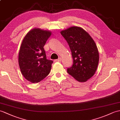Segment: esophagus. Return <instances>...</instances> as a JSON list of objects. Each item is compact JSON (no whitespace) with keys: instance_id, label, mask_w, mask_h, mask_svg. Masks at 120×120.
Returning a JSON list of instances; mask_svg holds the SVG:
<instances>
[{"instance_id":"obj_1","label":"esophagus","mask_w":120,"mask_h":120,"mask_svg":"<svg viewBox=\"0 0 120 120\" xmlns=\"http://www.w3.org/2000/svg\"><path fill=\"white\" fill-rule=\"evenodd\" d=\"M61 60H62V59H61V58H59L58 59H56L55 60V61H56V62H59V61H61Z\"/></svg>"}]
</instances>
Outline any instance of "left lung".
<instances>
[{"instance_id": "8db88e82", "label": "left lung", "mask_w": 120, "mask_h": 120, "mask_svg": "<svg viewBox=\"0 0 120 120\" xmlns=\"http://www.w3.org/2000/svg\"><path fill=\"white\" fill-rule=\"evenodd\" d=\"M60 33L68 44L73 59V65L67 71L78 81H87L94 75L99 63V54L95 42L80 27L72 26Z\"/></svg>"}]
</instances>
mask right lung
Returning <instances> with one entry per match:
<instances>
[{"label": "right lung", "mask_w": 120, "mask_h": 120, "mask_svg": "<svg viewBox=\"0 0 120 120\" xmlns=\"http://www.w3.org/2000/svg\"><path fill=\"white\" fill-rule=\"evenodd\" d=\"M51 32L34 29L25 36L19 52L18 62L21 73L29 81L38 83L51 71L53 61L47 59L43 47Z\"/></svg>", "instance_id": "add662e5"}]
</instances>
